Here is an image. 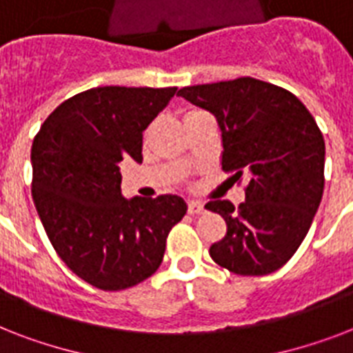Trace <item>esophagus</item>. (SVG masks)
<instances>
[{
    "label": "esophagus",
    "instance_id": "1",
    "mask_svg": "<svg viewBox=\"0 0 353 353\" xmlns=\"http://www.w3.org/2000/svg\"><path fill=\"white\" fill-rule=\"evenodd\" d=\"M203 210L205 203H201L198 199H190V201H188V212H190V214H201Z\"/></svg>",
    "mask_w": 353,
    "mask_h": 353
}]
</instances>
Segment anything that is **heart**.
Here are the masks:
<instances>
[{
	"label": "heart",
	"instance_id": "obj_1",
	"mask_svg": "<svg viewBox=\"0 0 353 353\" xmlns=\"http://www.w3.org/2000/svg\"><path fill=\"white\" fill-rule=\"evenodd\" d=\"M192 113H198V112H190V113H188V115H192Z\"/></svg>",
	"mask_w": 353,
	"mask_h": 353
}]
</instances>
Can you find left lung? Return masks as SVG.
<instances>
[{"label": "left lung", "instance_id": "obj_1", "mask_svg": "<svg viewBox=\"0 0 353 353\" xmlns=\"http://www.w3.org/2000/svg\"><path fill=\"white\" fill-rule=\"evenodd\" d=\"M177 95L214 115L221 168L249 181L238 209L227 199L205 205L227 223L210 256L243 276L273 273L295 254L323 199L326 146L317 122L293 93L251 77Z\"/></svg>", "mask_w": 353, "mask_h": 353}]
</instances>
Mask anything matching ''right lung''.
I'll return each instance as SVG.
<instances>
[{"mask_svg": "<svg viewBox=\"0 0 353 353\" xmlns=\"http://www.w3.org/2000/svg\"><path fill=\"white\" fill-rule=\"evenodd\" d=\"M177 88L104 85L62 102L30 150L32 199L54 251L74 274L121 291L157 271L166 236L187 214L185 199L163 194L126 199L122 159L143 161V132Z\"/></svg>", "mask_w": 353, "mask_h": 353, "instance_id": "obj_1", "label": "right lung"}]
</instances>
